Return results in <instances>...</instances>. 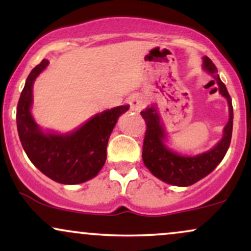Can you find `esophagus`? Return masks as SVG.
<instances>
[{"instance_id": "esophagus-1", "label": "esophagus", "mask_w": 251, "mask_h": 251, "mask_svg": "<svg viewBox=\"0 0 251 251\" xmlns=\"http://www.w3.org/2000/svg\"><path fill=\"white\" fill-rule=\"evenodd\" d=\"M128 105L132 111L139 112L144 107V99L139 96H132L128 99Z\"/></svg>"}]
</instances>
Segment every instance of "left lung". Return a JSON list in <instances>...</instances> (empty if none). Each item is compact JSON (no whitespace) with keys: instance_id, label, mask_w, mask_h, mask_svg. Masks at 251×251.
Instances as JSON below:
<instances>
[{"instance_id":"left-lung-1","label":"left lung","mask_w":251,"mask_h":251,"mask_svg":"<svg viewBox=\"0 0 251 251\" xmlns=\"http://www.w3.org/2000/svg\"><path fill=\"white\" fill-rule=\"evenodd\" d=\"M203 68L214 76L215 80L212 81L218 83L220 93L227 100L229 105V122L224 127L223 138L210 151L194 157L180 155L171 151L164 144L165 132L157 109L152 106L140 112L146 124L145 138L143 144L144 164L152 175L171 185L189 186L208 176L222 162L231 142L232 120H234L231 98L227 93L226 85L222 82L220 75L217 74V68L208 56L203 59Z\"/></svg>"}]
</instances>
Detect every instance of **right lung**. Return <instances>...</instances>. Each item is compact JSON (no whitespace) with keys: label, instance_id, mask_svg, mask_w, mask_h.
I'll return each instance as SVG.
<instances>
[{"label":"right lung","instance_id":"add662e5","mask_svg":"<svg viewBox=\"0 0 251 251\" xmlns=\"http://www.w3.org/2000/svg\"><path fill=\"white\" fill-rule=\"evenodd\" d=\"M43 59L28 75L16 111L22 148L43 175L61 184H80L96 177L106 162L108 138L118 118L128 106H118L97 114L72 133H45L30 113L33 83L48 66Z\"/></svg>","mask_w":251,"mask_h":251}]
</instances>
